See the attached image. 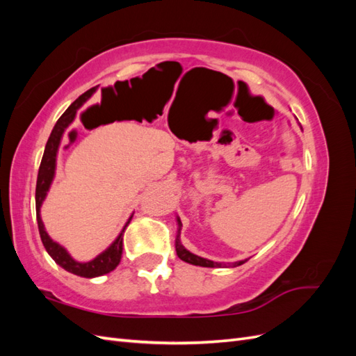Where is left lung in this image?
<instances>
[{"instance_id": "1", "label": "left lung", "mask_w": 356, "mask_h": 356, "mask_svg": "<svg viewBox=\"0 0 356 356\" xmlns=\"http://www.w3.org/2000/svg\"><path fill=\"white\" fill-rule=\"evenodd\" d=\"M175 248H177V255L181 258L182 261L186 263H190V264H195V266H202V267H221V266H225L222 263H213L211 260H207V258H202V257H197L195 254L188 252L184 246L181 245L179 239L177 238V243H175ZM245 261H236V263H232V267H238V266H242Z\"/></svg>"}]
</instances>
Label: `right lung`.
<instances>
[{"label": "right lung", "mask_w": 356, "mask_h": 356, "mask_svg": "<svg viewBox=\"0 0 356 356\" xmlns=\"http://www.w3.org/2000/svg\"><path fill=\"white\" fill-rule=\"evenodd\" d=\"M98 88V86H96ZM96 88L89 89L88 92H84L81 96H79L77 99H75L70 106L68 110L63 113L59 120L56 122L55 127H53V131L49 136V141L46 144V149H44V154H42L41 159V165L38 169V178H37V188H35V208H37V222H38V230H40V236H41V241L42 245H44L46 251L49 252V255L55 260L62 268H65L67 272L74 273L77 276L81 277H96V276H102L113 272L114 268L120 264L122 260V255H123V232L126 229V225L131 222L132 217L129 218L127 224L124 225L123 232L120 233V236L113 242V245L108 248V250H105L102 254H99L96 258H93L92 261L88 263H79L72 260L70 257V254L67 252L65 248H62L59 243L53 242L49 234L44 230V225H42L41 217H40V208H41V203L44 200L47 191L50 188L51 184V179L55 177V166H56V153H58V148L60 144V139L63 132L67 131V127L72 123L75 113L83 105V102L88 101L90 96L95 93Z\"/></svg>", "instance_id": "add662e5"}]
</instances>
